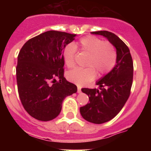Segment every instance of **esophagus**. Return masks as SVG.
<instances>
[{
  "instance_id": "34e87169",
  "label": "esophagus",
  "mask_w": 151,
  "mask_h": 151,
  "mask_svg": "<svg viewBox=\"0 0 151 151\" xmlns=\"http://www.w3.org/2000/svg\"><path fill=\"white\" fill-rule=\"evenodd\" d=\"M78 91V93H81V92H82V91H81V87H80V86H78V91Z\"/></svg>"
}]
</instances>
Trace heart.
Returning a JSON list of instances; mask_svg holds the SVG:
<instances>
[{
  "mask_svg": "<svg viewBox=\"0 0 151 151\" xmlns=\"http://www.w3.org/2000/svg\"><path fill=\"white\" fill-rule=\"evenodd\" d=\"M78 50L88 55L85 62L86 68H76L68 72L66 78L69 82L78 86L91 82L97 76H105L115 67L117 61V52L115 46L110 41H104L93 35L83 37L77 43ZM76 47L74 44H69L64 47L63 60L68 68L76 64Z\"/></svg>",
  "mask_w": 151,
  "mask_h": 151,
  "instance_id": "heart-1",
  "label": "heart"
}]
</instances>
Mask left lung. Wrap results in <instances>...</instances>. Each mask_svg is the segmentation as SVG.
I'll list each match as a JSON object with an SVG mask.
<instances>
[{
    "mask_svg": "<svg viewBox=\"0 0 151 151\" xmlns=\"http://www.w3.org/2000/svg\"><path fill=\"white\" fill-rule=\"evenodd\" d=\"M104 36L116 49L117 61L111 72L97 82V88H82L89 103L80 107V113L88 122L102 124L111 120L122 110L131 93L133 81V61L129 47L115 34L108 31L93 32Z\"/></svg>",
    "mask_w": 151,
    "mask_h": 151,
    "instance_id": "1",
    "label": "left lung"
}]
</instances>
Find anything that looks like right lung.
I'll return each instance as SVG.
<instances>
[{
  "instance_id": "right-lung-1",
  "label": "right lung",
  "mask_w": 151,
  "mask_h": 151,
  "mask_svg": "<svg viewBox=\"0 0 151 151\" xmlns=\"http://www.w3.org/2000/svg\"><path fill=\"white\" fill-rule=\"evenodd\" d=\"M76 35L47 31L26 41L19 53V96L24 109L38 120L50 121L56 118L60 113L65 97L77 91L76 85L64 77L63 55L64 47Z\"/></svg>"
}]
</instances>
